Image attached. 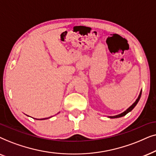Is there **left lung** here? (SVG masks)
<instances>
[{
    "instance_id": "left-lung-1",
    "label": "left lung",
    "mask_w": 156,
    "mask_h": 156,
    "mask_svg": "<svg viewBox=\"0 0 156 156\" xmlns=\"http://www.w3.org/2000/svg\"><path fill=\"white\" fill-rule=\"evenodd\" d=\"M141 93H142V91H140V94H139V95H138V98L136 99V101H135L133 104L132 105H130V106L129 108H128L127 110H126V111H124L123 113H120V114H119V115H114V116H108V118H120V117H123V116L126 115V114L128 113H129V112L131 111L134 108L135 106H136V105H137V103H138L139 100H140V96H141Z\"/></svg>"
}]
</instances>
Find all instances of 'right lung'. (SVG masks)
Here are the masks:
<instances>
[{
    "mask_svg": "<svg viewBox=\"0 0 156 156\" xmlns=\"http://www.w3.org/2000/svg\"><path fill=\"white\" fill-rule=\"evenodd\" d=\"M47 118H43V119H41V120H45V119H47ZM35 119H36V118H35ZM37 120H38V119H37Z\"/></svg>",
    "mask_w": 156,
    "mask_h": 156,
    "instance_id": "right-lung-1",
    "label": "right lung"
}]
</instances>
